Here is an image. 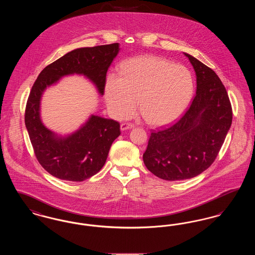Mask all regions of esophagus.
I'll return each mask as SVG.
<instances>
[{"label": "esophagus", "instance_id": "obj_1", "mask_svg": "<svg viewBox=\"0 0 255 255\" xmlns=\"http://www.w3.org/2000/svg\"><path fill=\"white\" fill-rule=\"evenodd\" d=\"M133 127V123H128V122L122 123V125H121V129H122V131H124V130H128V129H132Z\"/></svg>", "mask_w": 255, "mask_h": 255}]
</instances>
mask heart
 <instances>
[{
    "instance_id": "obj_1",
    "label": "heart",
    "mask_w": 255,
    "mask_h": 255,
    "mask_svg": "<svg viewBox=\"0 0 255 255\" xmlns=\"http://www.w3.org/2000/svg\"><path fill=\"white\" fill-rule=\"evenodd\" d=\"M105 99L117 119L131 116L139 98V112L151 125L175 122L189 105L194 79L184 66L154 55L124 61L121 74L110 73L105 82Z\"/></svg>"
}]
</instances>
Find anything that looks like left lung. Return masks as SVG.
Wrapping results in <instances>:
<instances>
[{
	"label": "left lung",
	"mask_w": 255,
	"mask_h": 255,
	"mask_svg": "<svg viewBox=\"0 0 255 255\" xmlns=\"http://www.w3.org/2000/svg\"><path fill=\"white\" fill-rule=\"evenodd\" d=\"M196 73L197 91L182 118L150 135L143 161L165 181L191 179L215 160L232 122L227 90L213 70L188 53Z\"/></svg>",
	"instance_id": "obj_1"
}]
</instances>
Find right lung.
Here are the masks:
<instances>
[{
	"mask_svg": "<svg viewBox=\"0 0 255 255\" xmlns=\"http://www.w3.org/2000/svg\"><path fill=\"white\" fill-rule=\"evenodd\" d=\"M119 51V43L73 49L47 66L32 86L24 123L39 163L53 177L83 182L96 175L105 164L112 143L121 134V125L113 120L92 115L77 131L65 136L58 135L41 121L43 93L63 76L80 74L91 80L103 96L106 73Z\"/></svg>",
	"mask_w": 255,
	"mask_h": 255,
	"instance_id": "1",
	"label": "right lung"
}]
</instances>
